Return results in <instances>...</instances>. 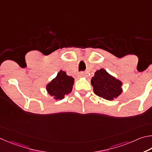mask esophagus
Instances as JSON below:
<instances>
[{
  "label": "esophagus",
  "mask_w": 152,
  "mask_h": 152,
  "mask_svg": "<svg viewBox=\"0 0 152 152\" xmlns=\"http://www.w3.org/2000/svg\"><path fill=\"white\" fill-rule=\"evenodd\" d=\"M85 75V73H84V72H80V73H79V77H83Z\"/></svg>",
  "instance_id": "34e87169"
}]
</instances>
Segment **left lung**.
Masks as SVG:
<instances>
[{
    "label": "left lung",
    "mask_w": 152,
    "mask_h": 152,
    "mask_svg": "<svg viewBox=\"0 0 152 152\" xmlns=\"http://www.w3.org/2000/svg\"><path fill=\"white\" fill-rule=\"evenodd\" d=\"M91 83L97 96L109 101L113 100L122 93V82L101 69L95 73Z\"/></svg>",
    "instance_id": "obj_1"
}]
</instances>
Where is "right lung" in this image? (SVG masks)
<instances>
[{
	"label": "right lung",
	"mask_w": 152,
	"mask_h": 152,
	"mask_svg": "<svg viewBox=\"0 0 152 152\" xmlns=\"http://www.w3.org/2000/svg\"><path fill=\"white\" fill-rule=\"evenodd\" d=\"M74 78L68 76L66 72L60 71L57 77L47 84V91L55 99H62L65 95L70 94L73 89Z\"/></svg>",
	"instance_id": "1"
}]
</instances>
